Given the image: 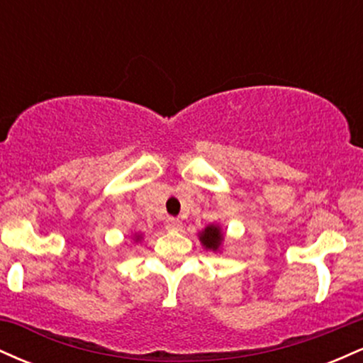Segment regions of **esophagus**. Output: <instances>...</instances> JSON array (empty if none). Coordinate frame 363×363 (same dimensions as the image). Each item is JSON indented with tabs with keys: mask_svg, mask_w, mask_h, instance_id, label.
<instances>
[{
	"mask_svg": "<svg viewBox=\"0 0 363 363\" xmlns=\"http://www.w3.org/2000/svg\"><path fill=\"white\" fill-rule=\"evenodd\" d=\"M165 227H167V230H181L182 222L179 218H169L165 222Z\"/></svg>",
	"mask_w": 363,
	"mask_h": 363,
	"instance_id": "34e87169",
	"label": "esophagus"
}]
</instances>
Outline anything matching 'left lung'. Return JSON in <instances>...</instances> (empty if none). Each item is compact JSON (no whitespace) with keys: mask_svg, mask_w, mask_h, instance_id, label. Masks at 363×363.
I'll return each mask as SVG.
<instances>
[{"mask_svg":"<svg viewBox=\"0 0 363 363\" xmlns=\"http://www.w3.org/2000/svg\"><path fill=\"white\" fill-rule=\"evenodd\" d=\"M198 239L206 251H211L215 254L222 252L225 242V232L222 230V227H220L218 223H210L199 232Z\"/></svg>","mask_w":363,"mask_h":363,"instance_id":"left-lung-1","label":"left lung"}]
</instances>
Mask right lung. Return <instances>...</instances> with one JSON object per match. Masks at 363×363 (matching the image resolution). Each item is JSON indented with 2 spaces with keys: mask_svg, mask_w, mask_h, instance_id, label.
I'll use <instances>...</instances> for the list:
<instances>
[{
  "mask_svg": "<svg viewBox=\"0 0 363 363\" xmlns=\"http://www.w3.org/2000/svg\"><path fill=\"white\" fill-rule=\"evenodd\" d=\"M141 239H143V235H141V234L133 235V240H135V242H141Z\"/></svg>",
  "mask_w": 363,
  "mask_h": 363,
  "instance_id": "add662e5",
  "label": "right lung"
}]
</instances>
